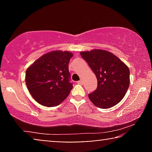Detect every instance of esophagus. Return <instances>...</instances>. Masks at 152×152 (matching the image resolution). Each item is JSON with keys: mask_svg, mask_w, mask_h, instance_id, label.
<instances>
[{"mask_svg": "<svg viewBox=\"0 0 152 152\" xmlns=\"http://www.w3.org/2000/svg\"><path fill=\"white\" fill-rule=\"evenodd\" d=\"M83 80H80V81H78L77 82V84H83Z\"/></svg>", "mask_w": 152, "mask_h": 152, "instance_id": "esophagus-1", "label": "esophagus"}]
</instances>
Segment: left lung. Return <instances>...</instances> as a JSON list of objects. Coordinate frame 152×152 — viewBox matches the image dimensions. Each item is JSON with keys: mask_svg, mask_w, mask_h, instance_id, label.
Returning <instances> with one entry per match:
<instances>
[{"mask_svg": "<svg viewBox=\"0 0 152 152\" xmlns=\"http://www.w3.org/2000/svg\"><path fill=\"white\" fill-rule=\"evenodd\" d=\"M97 80V88L88 95L93 104L109 109L123 99L129 86L128 66L113 53L100 49L80 52Z\"/></svg>", "mask_w": 152, "mask_h": 152, "instance_id": "1", "label": "left lung"}]
</instances>
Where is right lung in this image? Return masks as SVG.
I'll list each match as a JSON object with an SVG mask.
<instances>
[{
    "instance_id": "right-lung-1",
    "label": "right lung",
    "mask_w": 152,
    "mask_h": 152,
    "mask_svg": "<svg viewBox=\"0 0 152 152\" xmlns=\"http://www.w3.org/2000/svg\"><path fill=\"white\" fill-rule=\"evenodd\" d=\"M73 54L54 50L41 56L26 70V83L33 98L45 107H55L70 94L68 64Z\"/></svg>"
}]
</instances>
